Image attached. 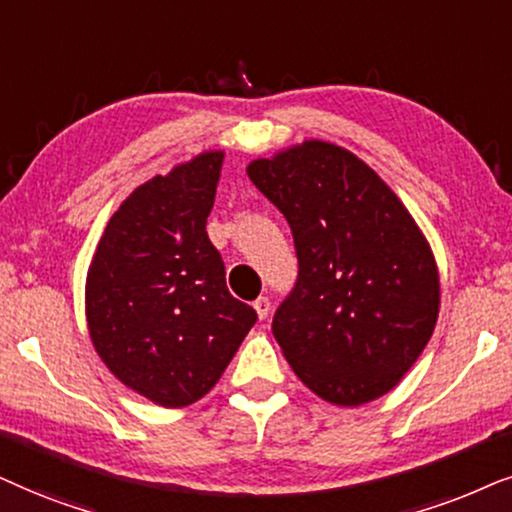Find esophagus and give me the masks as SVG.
<instances>
[{
  "instance_id": "34e87169",
  "label": "esophagus",
  "mask_w": 512,
  "mask_h": 512,
  "mask_svg": "<svg viewBox=\"0 0 512 512\" xmlns=\"http://www.w3.org/2000/svg\"><path fill=\"white\" fill-rule=\"evenodd\" d=\"M252 306H255V311H257V316H260V320H264L269 316V311H271V302L267 297H260V299H255V302H252Z\"/></svg>"
}]
</instances>
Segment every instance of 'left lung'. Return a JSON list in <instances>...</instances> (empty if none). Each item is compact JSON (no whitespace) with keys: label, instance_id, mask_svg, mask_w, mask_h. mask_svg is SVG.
I'll return each mask as SVG.
<instances>
[{"label":"left lung","instance_id":"1","mask_svg":"<svg viewBox=\"0 0 512 512\" xmlns=\"http://www.w3.org/2000/svg\"><path fill=\"white\" fill-rule=\"evenodd\" d=\"M248 177L295 238L297 283L271 323L290 367L327 403L388 393L440 311L438 267L417 222L367 163L323 140L252 161Z\"/></svg>","mask_w":512,"mask_h":512}]
</instances>
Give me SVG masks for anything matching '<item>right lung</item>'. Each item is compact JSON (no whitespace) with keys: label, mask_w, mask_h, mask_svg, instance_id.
Instances as JSON below:
<instances>
[{"label":"right lung","mask_w":512,"mask_h":512,"mask_svg":"<svg viewBox=\"0 0 512 512\" xmlns=\"http://www.w3.org/2000/svg\"><path fill=\"white\" fill-rule=\"evenodd\" d=\"M222 159L203 152L135 189L88 267L95 351L121 384L161 407L203 398L257 320L231 297L206 231Z\"/></svg>","instance_id":"obj_1"}]
</instances>
